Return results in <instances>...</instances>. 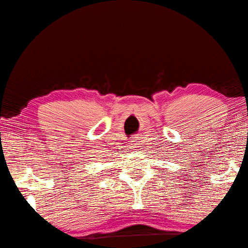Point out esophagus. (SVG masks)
<instances>
[{
  "label": "esophagus",
  "mask_w": 248,
  "mask_h": 248,
  "mask_svg": "<svg viewBox=\"0 0 248 248\" xmlns=\"http://www.w3.org/2000/svg\"><path fill=\"white\" fill-rule=\"evenodd\" d=\"M131 147L133 148V150H137V148L139 147V143H138V141H137V142H134V141H133V142L131 143Z\"/></svg>",
  "instance_id": "obj_1"
}]
</instances>
